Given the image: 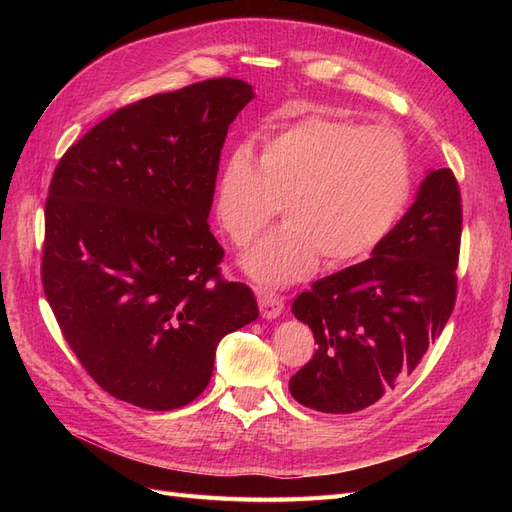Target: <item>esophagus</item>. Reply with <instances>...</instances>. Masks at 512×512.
Masks as SVG:
<instances>
[{
    "label": "esophagus",
    "mask_w": 512,
    "mask_h": 512,
    "mask_svg": "<svg viewBox=\"0 0 512 512\" xmlns=\"http://www.w3.org/2000/svg\"><path fill=\"white\" fill-rule=\"evenodd\" d=\"M258 305H260L262 318H267V320L277 318L284 309V301H282L280 294L269 292V290H258Z\"/></svg>",
    "instance_id": "34e87169"
}]
</instances>
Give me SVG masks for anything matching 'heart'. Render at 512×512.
Listing matches in <instances>:
<instances>
[{
  "mask_svg": "<svg viewBox=\"0 0 512 512\" xmlns=\"http://www.w3.org/2000/svg\"><path fill=\"white\" fill-rule=\"evenodd\" d=\"M410 153L397 132L309 115L267 136L258 153L237 149L218 183V218L245 247L280 213L282 228L243 256L262 284H286L369 256L389 237L410 196Z\"/></svg>",
  "mask_w": 512,
  "mask_h": 512,
  "instance_id": "b5f03b06",
  "label": "heart"
}]
</instances>
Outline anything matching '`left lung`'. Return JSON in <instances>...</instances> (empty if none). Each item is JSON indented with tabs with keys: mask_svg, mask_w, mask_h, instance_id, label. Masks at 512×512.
Returning <instances> with one entry per match:
<instances>
[{
	"mask_svg": "<svg viewBox=\"0 0 512 512\" xmlns=\"http://www.w3.org/2000/svg\"><path fill=\"white\" fill-rule=\"evenodd\" d=\"M459 245V183L451 168L429 170L371 258L294 299L292 314L318 350L290 378V395L318 412L350 414L391 393L453 314Z\"/></svg>",
	"mask_w": 512,
	"mask_h": 512,
	"instance_id": "1",
	"label": "left lung"
}]
</instances>
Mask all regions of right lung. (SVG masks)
<instances>
[{"label":"right lung","mask_w":512,"mask_h":512,"mask_svg":"<svg viewBox=\"0 0 512 512\" xmlns=\"http://www.w3.org/2000/svg\"><path fill=\"white\" fill-rule=\"evenodd\" d=\"M252 98L245 81L209 79L138 100L53 173L46 301L87 374L132 406H188L220 339L258 318L250 286L220 275L207 222L228 126Z\"/></svg>","instance_id":"1"}]
</instances>
